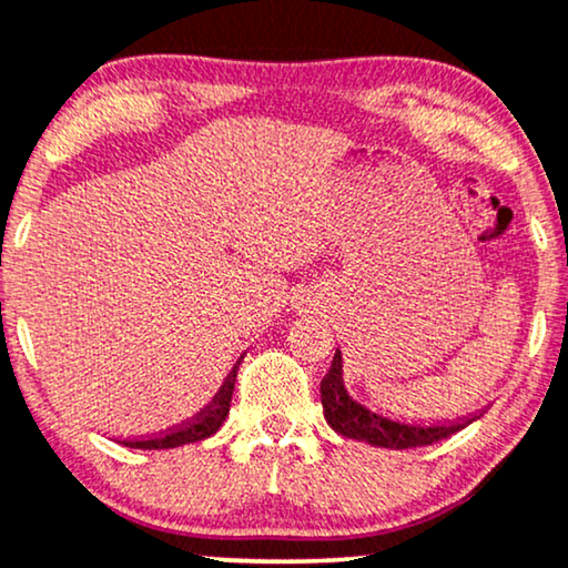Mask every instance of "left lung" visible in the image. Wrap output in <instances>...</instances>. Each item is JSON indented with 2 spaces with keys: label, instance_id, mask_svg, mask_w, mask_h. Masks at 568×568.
Here are the masks:
<instances>
[{
  "label": "left lung",
  "instance_id": "8db88e82",
  "mask_svg": "<svg viewBox=\"0 0 568 568\" xmlns=\"http://www.w3.org/2000/svg\"><path fill=\"white\" fill-rule=\"evenodd\" d=\"M322 408H325L327 425L337 435L351 437V440H364L377 448H419V445H433L443 437H450L458 429H464L471 419L462 422H435V425H422V422L393 419L369 408L367 404L351 396L343 385V362L341 351L333 358V367L322 377Z\"/></svg>",
  "mask_w": 568,
  "mask_h": 568
}]
</instances>
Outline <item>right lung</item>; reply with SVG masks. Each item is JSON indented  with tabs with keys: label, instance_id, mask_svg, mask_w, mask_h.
<instances>
[{
	"label": "right lung",
	"instance_id": "add662e5",
	"mask_svg": "<svg viewBox=\"0 0 568 568\" xmlns=\"http://www.w3.org/2000/svg\"><path fill=\"white\" fill-rule=\"evenodd\" d=\"M235 375H239V364H235L220 390L214 393L210 404L201 408V412L193 414L191 419H185L183 425H175L164 429V433H156L149 437H139V440H125V445L128 448H141V450H160V448H178V445H189L214 435L222 427V422H225L227 412H231Z\"/></svg>",
	"mask_w": 568,
	"mask_h": 568
}]
</instances>
